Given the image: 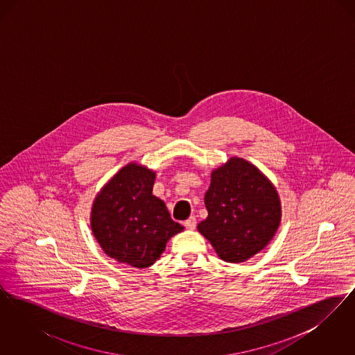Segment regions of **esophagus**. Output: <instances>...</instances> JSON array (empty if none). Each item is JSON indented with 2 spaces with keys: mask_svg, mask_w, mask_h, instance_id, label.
<instances>
[{
  "mask_svg": "<svg viewBox=\"0 0 355 355\" xmlns=\"http://www.w3.org/2000/svg\"><path fill=\"white\" fill-rule=\"evenodd\" d=\"M186 229H189V230H194L196 229V226H197V220H196V217H189L187 220H185Z\"/></svg>",
  "mask_w": 355,
  "mask_h": 355,
  "instance_id": "obj_1",
  "label": "esophagus"
}]
</instances>
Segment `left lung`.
<instances>
[{
	"label": "left lung",
	"mask_w": 355,
	"mask_h": 355,
	"mask_svg": "<svg viewBox=\"0 0 355 355\" xmlns=\"http://www.w3.org/2000/svg\"><path fill=\"white\" fill-rule=\"evenodd\" d=\"M205 206L209 214L198 223V232L220 259L232 263L265 249L282 216L275 187L253 164L238 157L211 171Z\"/></svg>",
	"instance_id": "obj_1"
}]
</instances>
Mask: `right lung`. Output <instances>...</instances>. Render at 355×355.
Listing matches in <instances>:
<instances>
[{
    "mask_svg": "<svg viewBox=\"0 0 355 355\" xmlns=\"http://www.w3.org/2000/svg\"><path fill=\"white\" fill-rule=\"evenodd\" d=\"M155 173L130 162L101 189L90 214L102 250L138 269L152 266L170 238L184 226L170 218L165 202L153 196Z\"/></svg>",
    "mask_w": 355,
    "mask_h": 355,
    "instance_id": "obj_1",
    "label": "right lung"
}]
</instances>
